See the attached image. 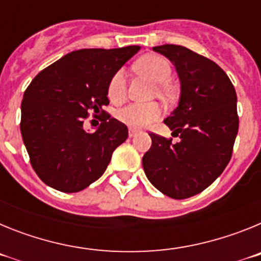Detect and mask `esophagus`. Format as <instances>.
Masks as SVG:
<instances>
[{"label":"esophagus","mask_w":261,"mask_h":261,"mask_svg":"<svg viewBox=\"0 0 261 261\" xmlns=\"http://www.w3.org/2000/svg\"><path fill=\"white\" fill-rule=\"evenodd\" d=\"M128 133H129V137H135V136H137V135H138V130H137V129L129 128Z\"/></svg>","instance_id":"1"}]
</instances>
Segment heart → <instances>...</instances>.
<instances>
[{
  "mask_svg": "<svg viewBox=\"0 0 261 261\" xmlns=\"http://www.w3.org/2000/svg\"><path fill=\"white\" fill-rule=\"evenodd\" d=\"M135 69L153 82H156V93L165 96L171 94V87L165 82L171 74V65L165 57L153 55V53L145 55L136 61ZM107 94L111 102L115 105H120L125 100L126 86L123 70L116 71L112 75L110 84H108ZM162 112V106L156 102L133 103V105H129L123 110H120L116 116L120 123L135 129L144 128V126L151 124L161 117Z\"/></svg>",
  "mask_w": 261,
  "mask_h": 261,
  "instance_id": "heart-1",
  "label": "heart"
}]
</instances>
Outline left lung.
I'll list each match as a JSON object with an SVG mask.
<instances>
[{
    "label": "left lung",
    "mask_w": 261,
    "mask_h": 261,
    "mask_svg": "<svg viewBox=\"0 0 261 261\" xmlns=\"http://www.w3.org/2000/svg\"><path fill=\"white\" fill-rule=\"evenodd\" d=\"M153 50L167 57L180 80V99L165 124L180 141L150 133L142 166L147 179L168 197L181 200L202 192L222 174L238 133L237 93L216 62L181 45Z\"/></svg>",
    "instance_id": "8db88e82"
}]
</instances>
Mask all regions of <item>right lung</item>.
<instances>
[{
  "label": "right lung",
  "instance_id": "1",
  "mask_svg": "<svg viewBox=\"0 0 261 261\" xmlns=\"http://www.w3.org/2000/svg\"><path fill=\"white\" fill-rule=\"evenodd\" d=\"M138 45L70 52L41 70L24 91L20 133L38 176L61 192L85 190L105 174L112 153L128 138L125 124L103 110L112 75ZM105 114L95 133L83 129L89 113Z\"/></svg>",
  "mask_w": 261,
  "mask_h": 261
}]
</instances>
